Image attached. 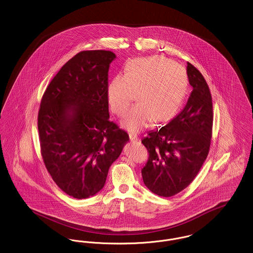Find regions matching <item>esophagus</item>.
<instances>
[{
	"label": "esophagus",
	"mask_w": 253,
	"mask_h": 253,
	"mask_svg": "<svg viewBox=\"0 0 253 253\" xmlns=\"http://www.w3.org/2000/svg\"><path fill=\"white\" fill-rule=\"evenodd\" d=\"M129 138L131 142H137L139 140V138L137 137V135L133 134V133H129Z\"/></svg>",
	"instance_id": "obj_1"
}]
</instances>
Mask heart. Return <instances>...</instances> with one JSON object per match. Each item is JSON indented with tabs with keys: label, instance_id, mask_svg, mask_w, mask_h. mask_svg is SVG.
I'll return each mask as SVG.
<instances>
[{
	"label": "heart",
	"instance_id": "1",
	"mask_svg": "<svg viewBox=\"0 0 253 253\" xmlns=\"http://www.w3.org/2000/svg\"><path fill=\"white\" fill-rule=\"evenodd\" d=\"M188 88L186 70L162 57L132 61L124 75L107 86L112 111L123 116L137 94L138 104L129 111L121 125L131 132L142 131L152 121L165 122L177 113Z\"/></svg>",
	"mask_w": 253,
	"mask_h": 253
}]
</instances>
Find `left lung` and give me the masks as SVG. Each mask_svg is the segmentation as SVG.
Listing matches in <instances>:
<instances>
[{
  "instance_id": "8db88e82",
  "label": "left lung",
  "mask_w": 253,
  "mask_h": 253,
  "mask_svg": "<svg viewBox=\"0 0 253 253\" xmlns=\"http://www.w3.org/2000/svg\"><path fill=\"white\" fill-rule=\"evenodd\" d=\"M193 91L186 106L165 126L141 140L149 157L141 174L145 186L159 196L169 197L195 178L209 154L212 130V100L204 77L188 62Z\"/></svg>"
}]
</instances>
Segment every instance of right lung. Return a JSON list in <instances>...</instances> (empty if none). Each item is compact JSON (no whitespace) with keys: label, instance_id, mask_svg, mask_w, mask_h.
I'll use <instances>...</instances> for the list:
<instances>
[{"label":"right lung","instance_id":"1","mask_svg":"<svg viewBox=\"0 0 253 253\" xmlns=\"http://www.w3.org/2000/svg\"><path fill=\"white\" fill-rule=\"evenodd\" d=\"M111 51H83L49 84L41 102L38 129L43 162L68 195L84 199L105 185L109 168L129 140L109 121L107 86Z\"/></svg>","mask_w":253,"mask_h":253}]
</instances>
